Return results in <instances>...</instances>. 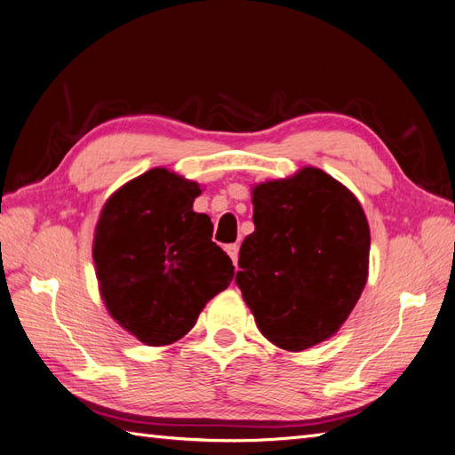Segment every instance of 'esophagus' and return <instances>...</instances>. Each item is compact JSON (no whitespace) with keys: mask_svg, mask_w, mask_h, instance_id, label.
I'll return each instance as SVG.
<instances>
[{"mask_svg":"<svg viewBox=\"0 0 455 455\" xmlns=\"http://www.w3.org/2000/svg\"><path fill=\"white\" fill-rule=\"evenodd\" d=\"M225 250H227V253L230 256V259L236 263V259H238V244H228V246H225Z\"/></svg>","mask_w":455,"mask_h":455,"instance_id":"1","label":"esophagus"}]
</instances>
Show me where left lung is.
Wrapping results in <instances>:
<instances>
[{
  "label": "left lung",
  "mask_w": 455,
  "mask_h": 455,
  "mask_svg": "<svg viewBox=\"0 0 455 455\" xmlns=\"http://www.w3.org/2000/svg\"><path fill=\"white\" fill-rule=\"evenodd\" d=\"M256 230L236 284L259 331L284 351L337 333L368 279L371 228L358 199L320 168L253 188Z\"/></svg>",
  "instance_id": "8db88e82"
}]
</instances>
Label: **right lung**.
I'll return each instance as SVG.
<instances>
[{"label":"right lung","instance_id":"1","mask_svg":"<svg viewBox=\"0 0 455 455\" xmlns=\"http://www.w3.org/2000/svg\"><path fill=\"white\" fill-rule=\"evenodd\" d=\"M202 189L153 168L112 194L94 230L92 259L112 318L145 345H171L192 330L204 306L225 291L235 266L196 213Z\"/></svg>","mask_w":455,"mask_h":455}]
</instances>
